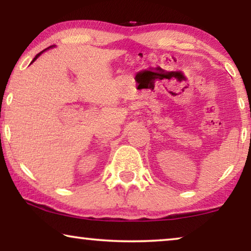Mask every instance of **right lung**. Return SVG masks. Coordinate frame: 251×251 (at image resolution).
Returning a JSON list of instances; mask_svg holds the SVG:
<instances>
[{
	"instance_id": "right-lung-1",
	"label": "right lung",
	"mask_w": 251,
	"mask_h": 251,
	"mask_svg": "<svg viewBox=\"0 0 251 251\" xmlns=\"http://www.w3.org/2000/svg\"><path fill=\"white\" fill-rule=\"evenodd\" d=\"M52 47H53V46H51V47H49V48H52ZM49 48H48V49H49ZM46 50H47V49H46ZM46 50L41 51V52H40V53H37V54H36V56H35V58H34V59H33V61H32V63H34V61H35V60L37 59V57H40V54H41V53H42V52H44V51H46ZM32 63H30V64H32Z\"/></svg>"
}]
</instances>
